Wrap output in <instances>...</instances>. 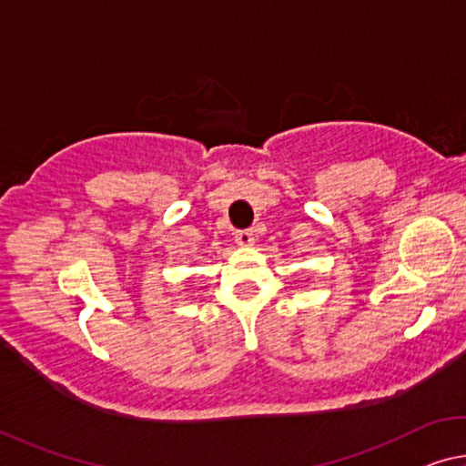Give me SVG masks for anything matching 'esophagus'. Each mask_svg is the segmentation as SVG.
Segmentation results:
<instances>
[{"label":"esophagus","mask_w":466,"mask_h":466,"mask_svg":"<svg viewBox=\"0 0 466 466\" xmlns=\"http://www.w3.org/2000/svg\"><path fill=\"white\" fill-rule=\"evenodd\" d=\"M234 238L240 247H250L255 242V234H253V230H240V232H236Z\"/></svg>","instance_id":"esophagus-1"}]
</instances>
